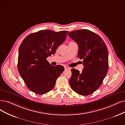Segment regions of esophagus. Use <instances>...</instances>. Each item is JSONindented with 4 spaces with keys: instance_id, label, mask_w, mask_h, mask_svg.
Wrapping results in <instances>:
<instances>
[{
    "instance_id": "obj_1",
    "label": "esophagus",
    "mask_w": 125,
    "mask_h": 125,
    "mask_svg": "<svg viewBox=\"0 0 125 125\" xmlns=\"http://www.w3.org/2000/svg\"><path fill=\"white\" fill-rule=\"evenodd\" d=\"M64 69H65L66 70H70V68L69 67H68V66H64Z\"/></svg>"
}]
</instances>
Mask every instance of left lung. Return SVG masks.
<instances>
[{"instance_id":"8db88e82","label":"left lung","mask_w":125,"mask_h":125,"mask_svg":"<svg viewBox=\"0 0 125 125\" xmlns=\"http://www.w3.org/2000/svg\"><path fill=\"white\" fill-rule=\"evenodd\" d=\"M78 46V56L83 60L82 73L71 69L70 85L81 95L92 94L101 86L108 72V51L105 43L97 34L87 29L68 32Z\"/></svg>"}]
</instances>
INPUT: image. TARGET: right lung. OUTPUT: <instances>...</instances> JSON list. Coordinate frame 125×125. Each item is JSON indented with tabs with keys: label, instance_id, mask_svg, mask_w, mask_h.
I'll list each match as a JSON object with an SVG mask.
<instances>
[{
	"label": "right lung",
	"instance_id": "add662e5",
	"mask_svg": "<svg viewBox=\"0 0 125 125\" xmlns=\"http://www.w3.org/2000/svg\"><path fill=\"white\" fill-rule=\"evenodd\" d=\"M67 33V31L56 32L43 30L29 34L21 42L18 51V70L32 92L43 94L55 85L64 68L52 66L46 58L55 54L65 41Z\"/></svg>",
	"mask_w": 125,
	"mask_h": 125
}]
</instances>
